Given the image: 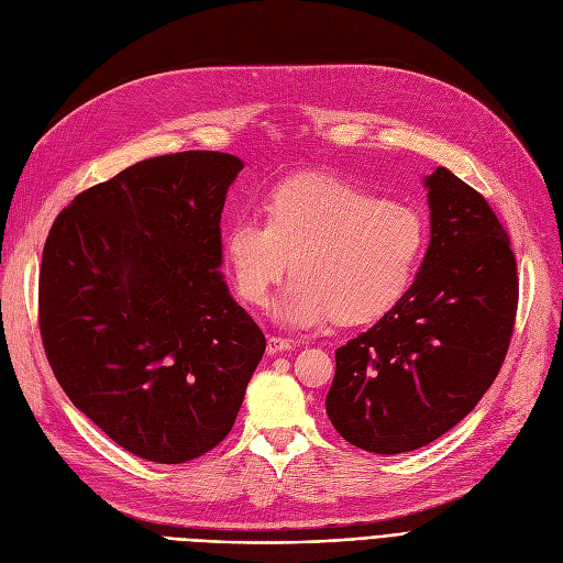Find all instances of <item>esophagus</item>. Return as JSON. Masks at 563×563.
Returning a JSON list of instances; mask_svg holds the SVG:
<instances>
[{
    "instance_id": "obj_1",
    "label": "esophagus",
    "mask_w": 563,
    "mask_h": 563,
    "mask_svg": "<svg viewBox=\"0 0 563 563\" xmlns=\"http://www.w3.org/2000/svg\"><path fill=\"white\" fill-rule=\"evenodd\" d=\"M267 354L269 356H277V354H282V352H288L290 349V342L288 340H284V338H277V335H273V338H267Z\"/></svg>"
}]
</instances>
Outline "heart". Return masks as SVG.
Wrapping results in <instances>:
<instances>
[{"mask_svg": "<svg viewBox=\"0 0 563 563\" xmlns=\"http://www.w3.org/2000/svg\"><path fill=\"white\" fill-rule=\"evenodd\" d=\"M423 249L417 209L333 174L279 181L265 198V219H232L223 238L230 279L246 305L267 307L294 263L298 277L277 314L296 328L384 317L410 288Z\"/></svg>", "mask_w": 563, "mask_h": 563, "instance_id": "1", "label": "heart"}]
</instances>
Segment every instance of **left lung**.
<instances>
[{"instance_id":"1","label":"left lung","mask_w":563,"mask_h":563,"mask_svg":"<svg viewBox=\"0 0 563 563\" xmlns=\"http://www.w3.org/2000/svg\"><path fill=\"white\" fill-rule=\"evenodd\" d=\"M431 244L415 284L335 352L325 412L354 448L402 454L466 417L494 384L515 331L519 277L506 228L450 169L426 177Z\"/></svg>"}]
</instances>
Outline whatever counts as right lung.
<instances>
[{
    "instance_id": "obj_1",
    "label": "right lung",
    "mask_w": 563,
    "mask_h": 563,
    "mask_svg": "<svg viewBox=\"0 0 563 563\" xmlns=\"http://www.w3.org/2000/svg\"><path fill=\"white\" fill-rule=\"evenodd\" d=\"M242 161L148 158L74 198L38 269L55 379L134 456L186 463L230 433L265 335L219 273L221 211Z\"/></svg>"
}]
</instances>
